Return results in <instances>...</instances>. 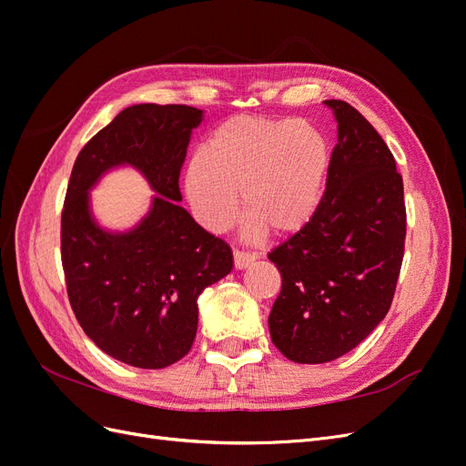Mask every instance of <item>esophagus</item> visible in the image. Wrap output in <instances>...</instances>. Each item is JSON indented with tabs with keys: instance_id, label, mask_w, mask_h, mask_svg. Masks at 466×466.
Instances as JSON below:
<instances>
[{
	"instance_id": "esophagus-1",
	"label": "esophagus",
	"mask_w": 466,
	"mask_h": 466,
	"mask_svg": "<svg viewBox=\"0 0 466 466\" xmlns=\"http://www.w3.org/2000/svg\"><path fill=\"white\" fill-rule=\"evenodd\" d=\"M233 258H235V268H237V270H243V268L250 266L252 262L257 260L255 255H250V252H245V250H235L233 252Z\"/></svg>"
}]
</instances>
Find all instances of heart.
I'll use <instances>...</instances> for the list:
<instances>
[{
    "label": "heart",
    "instance_id": "1",
    "mask_svg": "<svg viewBox=\"0 0 466 466\" xmlns=\"http://www.w3.org/2000/svg\"><path fill=\"white\" fill-rule=\"evenodd\" d=\"M329 171L330 147L313 124L241 115L221 122L190 159L185 192L209 231L235 219L241 192L250 235H288L313 218Z\"/></svg>",
    "mask_w": 466,
    "mask_h": 466
}]
</instances>
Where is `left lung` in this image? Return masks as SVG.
Masks as SVG:
<instances>
[{
	"mask_svg": "<svg viewBox=\"0 0 466 466\" xmlns=\"http://www.w3.org/2000/svg\"><path fill=\"white\" fill-rule=\"evenodd\" d=\"M338 144L313 218L270 258L281 289L268 327L295 363L348 354L389 313L404 257L402 177L383 137L360 112L330 98Z\"/></svg>",
	"mask_w": 466,
	"mask_h": 466,
	"instance_id": "1",
	"label": "left lung"
}]
</instances>
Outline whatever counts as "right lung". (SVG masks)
Masks as SVG:
<instances>
[{"mask_svg": "<svg viewBox=\"0 0 466 466\" xmlns=\"http://www.w3.org/2000/svg\"><path fill=\"white\" fill-rule=\"evenodd\" d=\"M202 110L187 105L124 108L83 146L62 209V266L77 322L105 354L132 368L163 370L185 358L198 329V295L233 268L223 238L192 219L178 188ZM132 164L160 192L128 234L90 218L86 190L108 167Z\"/></svg>", "mask_w": 466, "mask_h": 466, "instance_id": "add662e5", "label": "right lung"}]
</instances>
